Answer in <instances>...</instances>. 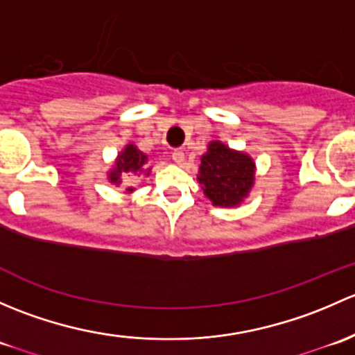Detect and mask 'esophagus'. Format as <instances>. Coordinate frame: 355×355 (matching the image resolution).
<instances>
[{
    "instance_id": "obj_1",
    "label": "esophagus",
    "mask_w": 355,
    "mask_h": 355,
    "mask_svg": "<svg viewBox=\"0 0 355 355\" xmlns=\"http://www.w3.org/2000/svg\"><path fill=\"white\" fill-rule=\"evenodd\" d=\"M171 157H173V161H175V163H177V164L184 163V159H185L184 151H180V149H177V151L171 153Z\"/></svg>"
}]
</instances>
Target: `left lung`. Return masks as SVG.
Listing matches in <instances>:
<instances>
[{
  "label": "left lung",
  "instance_id": "1",
  "mask_svg": "<svg viewBox=\"0 0 355 355\" xmlns=\"http://www.w3.org/2000/svg\"><path fill=\"white\" fill-rule=\"evenodd\" d=\"M198 182L218 207H237L249 198L256 182V163L247 153L211 141L200 156Z\"/></svg>",
  "mask_w": 355,
  "mask_h": 355
}]
</instances>
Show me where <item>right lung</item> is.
Instances as JSON below:
<instances>
[{"instance_id": "obj_1", "label": "right lung", "mask_w": 355, "mask_h": 355, "mask_svg": "<svg viewBox=\"0 0 355 355\" xmlns=\"http://www.w3.org/2000/svg\"><path fill=\"white\" fill-rule=\"evenodd\" d=\"M148 155L142 153L134 142H130V144L125 146V148L118 153V156L114 157L113 166H111L108 173H106L108 182L110 184L116 185V187H120V185L123 184V180H127V178L130 177H139V175L149 177L151 168L148 166ZM134 191V187H127V185H125V194H132Z\"/></svg>"}]
</instances>
